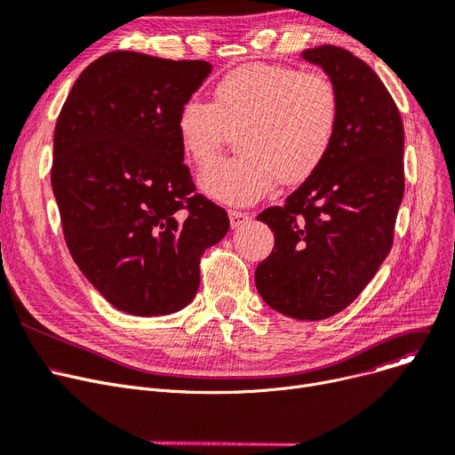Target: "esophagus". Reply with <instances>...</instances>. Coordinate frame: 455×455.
<instances>
[{
	"mask_svg": "<svg viewBox=\"0 0 455 455\" xmlns=\"http://www.w3.org/2000/svg\"><path fill=\"white\" fill-rule=\"evenodd\" d=\"M228 220H230V227H232V228H238V227L245 225V223L251 220V215L245 213V212L230 210V212H228Z\"/></svg>",
	"mask_w": 455,
	"mask_h": 455,
	"instance_id": "esophagus-1",
	"label": "esophagus"
}]
</instances>
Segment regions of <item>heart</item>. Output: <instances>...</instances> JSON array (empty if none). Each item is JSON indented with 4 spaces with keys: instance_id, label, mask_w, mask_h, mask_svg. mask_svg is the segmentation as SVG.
I'll return each instance as SVG.
<instances>
[{
    "instance_id": "heart-1",
    "label": "heart",
    "mask_w": 455,
    "mask_h": 455,
    "mask_svg": "<svg viewBox=\"0 0 455 455\" xmlns=\"http://www.w3.org/2000/svg\"><path fill=\"white\" fill-rule=\"evenodd\" d=\"M339 123L340 98L325 76L252 63L225 74L212 104L188 98L174 130L199 169L213 164L235 133L242 154L206 171L199 186L213 201L242 206L262 199L276 182H307L331 154Z\"/></svg>"
}]
</instances>
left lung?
<instances>
[{
	"label": "left lung",
	"mask_w": 455,
	"mask_h": 455,
	"mask_svg": "<svg viewBox=\"0 0 455 455\" xmlns=\"http://www.w3.org/2000/svg\"><path fill=\"white\" fill-rule=\"evenodd\" d=\"M301 55L339 92V132L315 174L284 206L256 217L275 232V247L254 283L273 310L318 322L357 299L390 252L405 189L403 124L363 59L331 44Z\"/></svg>",
	"instance_id": "left-lung-1"
}]
</instances>
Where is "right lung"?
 <instances>
[{
  "label": "right lung",
  "mask_w": 455,
  "mask_h": 455,
  "mask_svg": "<svg viewBox=\"0 0 455 455\" xmlns=\"http://www.w3.org/2000/svg\"><path fill=\"white\" fill-rule=\"evenodd\" d=\"M212 65L109 52L77 77L53 133L52 189L74 262L118 310L165 315L201 284L230 221L195 193L174 130Z\"/></svg>",
  "instance_id": "add662e5"
}]
</instances>
